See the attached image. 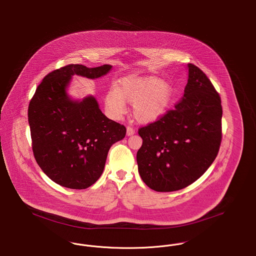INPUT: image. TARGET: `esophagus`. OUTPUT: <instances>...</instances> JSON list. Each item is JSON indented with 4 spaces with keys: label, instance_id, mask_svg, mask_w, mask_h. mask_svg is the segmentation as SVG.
Returning a JSON list of instances; mask_svg holds the SVG:
<instances>
[{
    "label": "esophagus",
    "instance_id": "esophagus-1",
    "mask_svg": "<svg viewBox=\"0 0 256 256\" xmlns=\"http://www.w3.org/2000/svg\"><path fill=\"white\" fill-rule=\"evenodd\" d=\"M135 132V130L133 128L132 126H126V134L130 136V135H132Z\"/></svg>",
    "mask_w": 256,
    "mask_h": 256
}]
</instances>
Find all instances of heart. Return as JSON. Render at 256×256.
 I'll return each mask as SVG.
<instances>
[{
	"label": "heart",
	"instance_id": "b5f03b06",
	"mask_svg": "<svg viewBox=\"0 0 256 256\" xmlns=\"http://www.w3.org/2000/svg\"><path fill=\"white\" fill-rule=\"evenodd\" d=\"M172 96V88L157 77L126 78L106 96V106L113 116L126 112L124 101L134 104V115L142 123L157 120Z\"/></svg>",
	"mask_w": 256,
	"mask_h": 256
}]
</instances>
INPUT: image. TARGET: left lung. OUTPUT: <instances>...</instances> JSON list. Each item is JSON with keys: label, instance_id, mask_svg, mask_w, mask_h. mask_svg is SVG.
Here are the masks:
<instances>
[{"label": "left lung", "instance_id": "8db88e82", "mask_svg": "<svg viewBox=\"0 0 256 256\" xmlns=\"http://www.w3.org/2000/svg\"><path fill=\"white\" fill-rule=\"evenodd\" d=\"M184 96L154 123L138 130V172L152 190L170 192L200 178L218 154L222 141L219 93L198 66L188 64Z\"/></svg>", "mask_w": 256, "mask_h": 256}]
</instances>
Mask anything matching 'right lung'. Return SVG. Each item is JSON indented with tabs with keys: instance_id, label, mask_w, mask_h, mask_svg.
<instances>
[{
	"instance_id": "add662e5",
	"label": "right lung",
	"mask_w": 256,
	"mask_h": 256,
	"mask_svg": "<svg viewBox=\"0 0 256 256\" xmlns=\"http://www.w3.org/2000/svg\"><path fill=\"white\" fill-rule=\"evenodd\" d=\"M110 68V64L64 66L48 73L31 98L33 155L56 184L72 190L90 186L102 175L110 146L126 136V126L106 117L95 98L72 101L66 92L72 75L95 79Z\"/></svg>"
}]
</instances>
